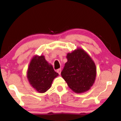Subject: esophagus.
I'll list each match as a JSON object with an SVG mask.
<instances>
[{"label":"esophagus","mask_w":121,"mask_h":121,"mask_svg":"<svg viewBox=\"0 0 121 121\" xmlns=\"http://www.w3.org/2000/svg\"><path fill=\"white\" fill-rule=\"evenodd\" d=\"M57 73H58L59 75L61 74V69H58V70H57Z\"/></svg>","instance_id":"34e87169"}]
</instances>
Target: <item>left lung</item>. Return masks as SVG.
Wrapping results in <instances>:
<instances>
[{
	"mask_svg": "<svg viewBox=\"0 0 121 121\" xmlns=\"http://www.w3.org/2000/svg\"><path fill=\"white\" fill-rule=\"evenodd\" d=\"M67 62L61 76L69 88L77 93L89 90L95 82L97 69L94 61L82 48H77L67 55Z\"/></svg>",
	"mask_w": 121,
	"mask_h": 121,
	"instance_id": "8db88e82",
	"label": "left lung"
}]
</instances>
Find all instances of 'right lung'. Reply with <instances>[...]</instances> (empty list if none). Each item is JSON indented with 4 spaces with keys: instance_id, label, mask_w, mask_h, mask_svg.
Instances as JSON below:
<instances>
[{
    "instance_id": "1",
    "label": "right lung",
    "mask_w": 121,
    "mask_h": 121,
    "mask_svg": "<svg viewBox=\"0 0 121 121\" xmlns=\"http://www.w3.org/2000/svg\"><path fill=\"white\" fill-rule=\"evenodd\" d=\"M58 75L44 56H34L30 61L27 71V78L30 85L42 93L50 89L53 79Z\"/></svg>"
}]
</instances>
